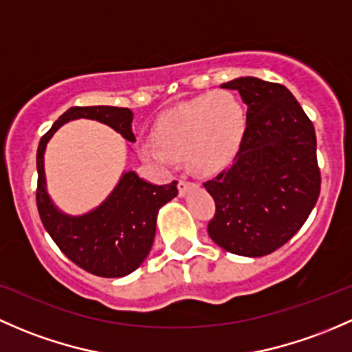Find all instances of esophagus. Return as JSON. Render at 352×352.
Wrapping results in <instances>:
<instances>
[{"label": "esophagus", "instance_id": "1", "mask_svg": "<svg viewBox=\"0 0 352 352\" xmlns=\"http://www.w3.org/2000/svg\"><path fill=\"white\" fill-rule=\"evenodd\" d=\"M193 186H195V184H191L190 181H184V179L177 181V191H179L181 197H184V195H186L188 191H190Z\"/></svg>", "mask_w": 352, "mask_h": 352}]
</instances>
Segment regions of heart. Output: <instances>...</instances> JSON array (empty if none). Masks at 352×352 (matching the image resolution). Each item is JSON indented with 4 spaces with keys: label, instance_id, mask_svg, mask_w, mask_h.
Masks as SVG:
<instances>
[{
    "label": "heart",
    "instance_id": "obj_1",
    "mask_svg": "<svg viewBox=\"0 0 352 352\" xmlns=\"http://www.w3.org/2000/svg\"><path fill=\"white\" fill-rule=\"evenodd\" d=\"M245 132L244 107L229 91H213L179 104L159 118L152 130L155 146L144 144L140 155L155 164L183 159L198 175L229 166Z\"/></svg>",
    "mask_w": 352,
    "mask_h": 352
}]
</instances>
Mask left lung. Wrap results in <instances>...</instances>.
Instances as JSON below:
<instances>
[{"mask_svg": "<svg viewBox=\"0 0 352 352\" xmlns=\"http://www.w3.org/2000/svg\"><path fill=\"white\" fill-rule=\"evenodd\" d=\"M222 88L239 91L248 113L232 166L203 184L217 206L208 235L232 254L261 257L286 244L317 203L315 129L283 85L245 76Z\"/></svg>", "mask_w": 352, "mask_h": 352, "instance_id": "left-lung-1", "label": "left lung"}]
</instances>
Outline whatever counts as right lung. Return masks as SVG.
I'll list each match as a JSON object with an SVG mask.
<instances>
[{
    "mask_svg": "<svg viewBox=\"0 0 352 352\" xmlns=\"http://www.w3.org/2000/svg\"><path fill=\"white\" fill-rule=\"evenodd\" d=\"M89 118L111 126L129 142L133 113L118 107H72L60 115L41 139L37 151V208L41 220L69 259L101 278H122L135 271L149 254L155 222L162 205L177 197V181L157 186L135 171L122 173L120 181L103 203L85 215H67L54 205L47 191L43 154L54 133L71 120Z\"/></svg>",
    "mask_w": 352,
    "mask_h": 352,
    "instance_id": "add662e5",
    "label": "right lung"
}]
</instances>
